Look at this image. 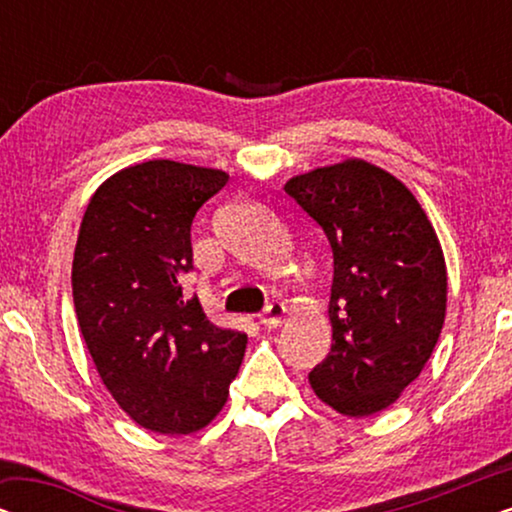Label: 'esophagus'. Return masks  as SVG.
Returning <instances> with one entry per match:
<instances>
[{"mask_svg":"<svg viewBox=\"0 0 512 512\" xmlns=\"http://www.w3.org/2000/svg\"><path fill=\"white\" fill-rule=\"evenodd\" d=\"M284 317H286V307H284V303H270L261 314H258L256 321H258V324H261L263 328H275V326L282 324Z\"/></svg>","mask_w":512,"mask_h":512,"instance_id":"esophagus-1","label":"esophagus"}]
</instances>
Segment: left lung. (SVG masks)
<instances>
[{"instance_id":"1","label":"left lung","mask_w":512,"mask_h":512,"mask_svg":"<svg viewBox=\"0 0 512 512\" xmlns=\"http://www.w3.org/2000/svg\"><path fill=\"white\" fill-rule=\"evenodd\" d=\"M333 249L331 352L310 373L321 401L375 415L415 382L440 338L447 270L422 205L394 174L349 158L286 181Z\"/></svg>"}]
</instances>
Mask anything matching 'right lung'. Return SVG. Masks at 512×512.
I'll use <instances>...</instances> for the list:
<instances>
[{
  "label": "right lung",
  "mask_w": 512,
  "mask_h": 512,
  "mask_svg": "<svg viewBox=\"0 0 512 512\" xmlns=\"http://www.w3.org/2000/svg\"><path fill=\"white\" fill-rule=\"evenodd\" d=\"M228 174L174 160L116 172L83 214L72 263L81 335L116 403L139 426L193 433L219 415L247 335L188 298L191 223Z\"/></svg>",
  "instance_id": "add662e5"
}]
</instances>
